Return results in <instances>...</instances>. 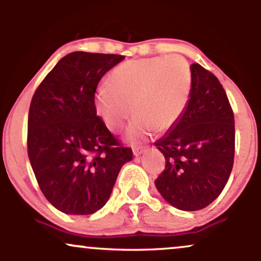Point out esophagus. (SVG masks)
<instances>
[{
	"label": "esophagus",
	"instance_id": "esophagus-1",
	"mask_svg": "<svg viewBox=\"0 0 261 261\" xmlns=\"http://www.w3.org/2000/svg\"><path fill=\"white\" fill-rule=\"evenodd\" d=\"M146 149H147V147H135L134 148V155L135 157H140L141 154H143L146 152Z\"/></svg>",
	"mask_w": 261,
	"mask_h": 261
}]
</instances>
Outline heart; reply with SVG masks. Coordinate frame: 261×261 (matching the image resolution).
<instances>
[{"instance_id":"heart-1","label":"heart","mask_w":261,"mask_h":261,"mask_svg":"<svg viewBox=\"0 0 261 261\" xmlns=\"http://www.w3.org/2000/svg\"><path fill=\"white\" fill-rule=\"evenodd\" d=\"M191 76L178 56L130 60L112 72L95 94V110L108 128L119 131L136 116L126 131V141L139 143L157 128L175 125L188 106Z\"/></svg>"}]
</instances>
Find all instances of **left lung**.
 <instances>
[{
  "label": "left lung",
  "mask_w": 261,
  "mask_h": 261,
  "mask_svg": "<svg viewBox=\"0 0 261 261\" xmlns=\"http://www.w3.org/2000/svg\"><path fill=\"white\" fill-rule=\"evenodd\" d=\"M191 91L181 118L154 145L166 169L160 194L182 211L205 208L226 187L234 160V115L222 85L201 65L190 66Z\"/></svg>",
  "instance_id": "obj_1"
}]
</instances>
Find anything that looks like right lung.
<instances>
[{
    "instance_id": "1",
    "label": "right lung",
    "mask_w": 261,
    "mask_h": 261,
    "mask_svg": "<svg viewBox=\"0 0 261 261\" xmlns=\"http://www.w3.org/2000/svg\"><path fill=\"white\" fill-rule=\"evenodd\" d=\"M124 59L114 54H68L33 95L29 161L44 196L64 214L100 210L121 167L133 160V151L108 130L94 104L101 77Z\"/></svg>"
}]
</instances>
